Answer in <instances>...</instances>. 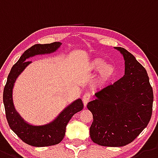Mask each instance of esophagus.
<instances>
[{
    "label": "esophagus",
    "mask_w": 158,
    "mask_h": 158,
    "mask_svg": "<svg viewBox=\"0 0 158 158\" xmlns=\"http://www.w3.org/2000/svg\"><path fill=\"white\" fill-rule=\"evenodd\" d=\"M89 99H90V94L89 93H86L83 95V97H82V102H83L84 107H86V105L89 102Z\"/></svg>",
    "instance_id": "esophagus-1"
}]
</instances>
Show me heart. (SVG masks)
<instances>
[{
  "label": "heart",
  "instance_id": "1",
  "mask_svg": "<svg viewBox=\"0 0 158 158\" xmlns=\"http://www.w3.org/2000/svg\"><path fill=\"white\" fill-rule=\"evenodd\" d=\"M89 72H98L96 82L98 86H105L109 84L114 79L116 75V67L112 64H106L101 58H94L92 60L87 67Z\"/></svg>",
  "mask_w": 158,
  "mask_h": 158
}]
</instances>
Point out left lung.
<instances>
[{"label":"left lung","instance_id":"1","mask_svg":"<svg viewBox=\"0 0 158 158\" xmlns=\"http://www.w3.org/2000/svg\"><path fill=\"white\" fill-rule=\"evenodd\" d=\"M115 49L123 56L124 75L97 92L87 109L93 114L89 127L92 141L120 147L131 143L146 128L151 118L153 94L143 65L123 48Z\"/></svg>","mask_w":158,"mask_h":158}]
</instances>
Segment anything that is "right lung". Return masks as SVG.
Listing matches in <instances>:
<instances>
[{
  "instance_id": "right-lung-1",
  "label": "right lung",
  "mask_w": 158,
  "mask_h": 158,
  "mask_svg": "<svg viewBox=\"0 0 158 158\" xmlns=\"http://www.w3.org/2000/svg\"><path fill=\"white\" fill-rule=\"evenodd\" d=\"M61 45V42H56L44 45L37 44L31 46L12 66L7 79L3 93V102L8 125L19 139L30 146L43 147L60 143L64 137L66 126L71 118L83 109L82 100L78 98L65 107L51 122L42 125H34L24 120L14 106L12 98L14 85L19 75L32 63L28 60L38 55L51 54L56 52Z\"/></svg>"
}]
</instances>
